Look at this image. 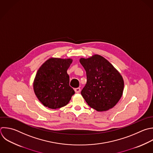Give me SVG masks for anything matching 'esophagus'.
I'll list each match as a JSON object with an SVG mask.
<instances>
[{
    "label": "esophagus",
    "mask_w": 153,
    "mask_h": 153,
    "mask_svg": "<svg viewBox=\"0 0 153 153\" xmlns=\"http://www.w3.org/2000/svg\"><path fill=\"white\" fill-rule=\"evenodd\" d=\"M75 93H79L80 91H81V88H75Z\"/></svg>",
    "instance_id": "1"
}]
</instances>
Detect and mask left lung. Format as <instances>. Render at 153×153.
Listing matches in <instances>:
<instances>
[{
    "instance_id": "1",
    "label": "left lung",
    "mask_w": 153,
    "mask_h": 153,
    "mask_svg": "<svg viewBox=\"0 0 153 153\" xmlns=\"http://www.w3.org/2000/svg\"><path fill=\"white\" fill-rule=\"evenodd\" d=\"M79 61L87 75V83L81 94L88 105L97 111L113 108L123 94L124 81L120 74L99 55Z\"/></svg>"
}]
</instances>
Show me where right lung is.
I'll return each instance as SVG.
<instances>
[{
    "label": "right lung",
    "mask_w": 153,
    "mask_h": 153,
    "mask_svg": "<svg viewBox=\"0 0 153 153\" xmlns=\"http://www.w3.org/2000/svg\"><path fill=\"white\" fill-rule=\"evenodd\" d=\"M72 60L51 58L38 71L34 82L35 93L46 107L57 109L66 105L75 94L69 85L67 70Z\"/></svg>",
    "instance_id": "obj_1"
}]
</instances>
